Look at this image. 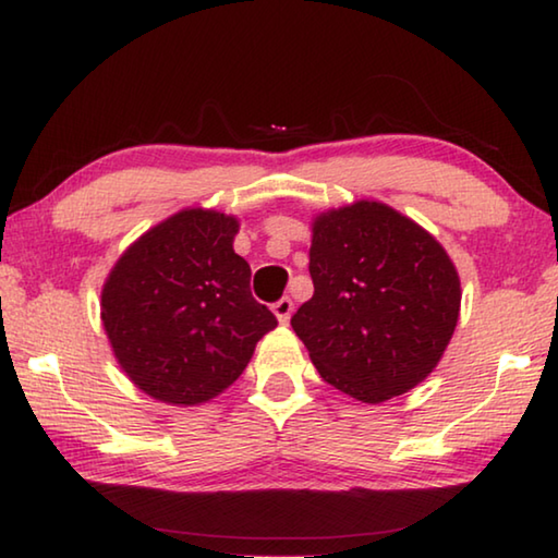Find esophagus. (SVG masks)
Instances as JSON below:
<instances>
[{
    "instance_id": "34e87169",
    "label": "esophagus",
    "mask_w": 558,
    "mask_h": 558,
    "mask_svg": "<svg viewBox=\"0 0 558 558\" xmlns=\"http://www.w3.org/2000/svg\"><path fill=\"white\" fill-rule=\"evenodd\" d=\"M292 310H295V305H292L290 298H280V300L276 302V305H272V313H276L280 325H288V323H290Z\"/></svg>"
}]
</instances>
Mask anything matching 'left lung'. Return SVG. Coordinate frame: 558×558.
I'll return each instance as SVG.
<instances>
[{"label":"left lung","mask_w":558,"mask_h":558,"mask_svg":"<svg viewBox=\"0 0 558 558\" xmlns=\"http://www.w3.org/2000/svg\"><path fill=\"white\" fill-rule=\"evenodd\" d=\"M310 276L315 295L290 325L329 386L381 403L436 369L458 325L460 280L418 223L379 202L317 216Z\"/></svg>","instance_id":"obj_1"}]
</instances>
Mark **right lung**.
<instances>
[{
    "label": "right lung",
    "instance_id": "obj_1",
    "mask_svg": "<svg viewBox=\"0 0 558 558\" xmlns=\"http://www.w3.org/2000/svg\"><path fill=\"white\" fill-rule=\"evenodd\" d=\"M233 216L186 209L122 253L102 288V325L125 374L165 403L194 405L239 379L278 325L251 295Z\"/></svg>",
    "mask_w": 558,
    "mask_h": 558
}]
</instances>
